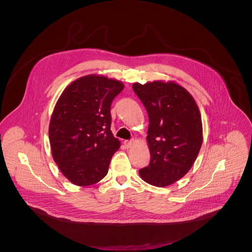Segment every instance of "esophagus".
<instances>
[{"instance_id": "34e87169", "label": "esophagus", "mask_w": 252, "mask_h": 252, "mask_svg": "<svg viewBox=\"0 0 252 252\" xmlns=\"http://www.w3.org/2000/svg\"><path fill=\"white\" fill-rule=\"evenodd\" d=\"M124 144H125V146L127 148H129V147H131L134 144V141L133 140H131V141H124Z\"/></svg>"}]
</instances>
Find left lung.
<instances>
[{"label":"left lung","instance_id":"obj_1","mask_svg":"<svg viewBox=\"0 0 252 252\" xmlns=\"http://www.w3.org/2000/svg\"><path fill=\"white\" fill-rule=\"evenodd\" d=\"M147 111L150 162L139 174L147 183L165 187L183 178L203 143L200 110L191 94L174 81L133 84Z\"/></svg>","mask_w":252,"mask_h":252}]
</instances>
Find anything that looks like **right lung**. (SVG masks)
Segmentation results:
<instances>
[{"mask_svg":"<svg viewBox=\"0 0 252 252\" xmlns=\"http://www.w3.org/2000/svg\"><path fill=\"white\" fill-rule=\"evenodd\" d=\"M124 84L89 74L67 86L49 123L52 157L62 174L77 186L92 185L108 174L120 142L110 131V106Z\"/></svg>","mask_w":252,"mask_h":252,"instance_id":"obj_1","label":"right lung"}]
</instances>
